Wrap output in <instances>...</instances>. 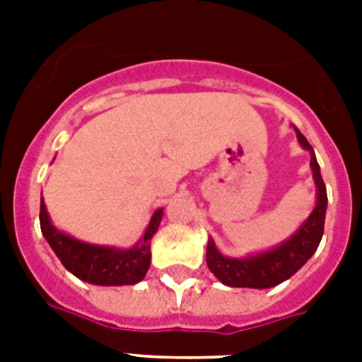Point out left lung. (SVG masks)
Returning <instances> with one entry per match:
<instances>
[{
  "instance_id": "left-lung-1",
  "label": "left lung",
  "mask_w": 362,
  "mask_h": 362,
  "mask_svg": "<svg viewBox=\"0 0 362 362\" xmlns=\"http://www.w3.org/2000/svg\"><path fill=\"white\" fill-rule=\"evenodd\" d=\"M300 146L310 150L312 159L310 167L314 170V180L317 186V204L310 218L304 221L295 235L286 240L281 246L264 252L261 255H252L244 259H231L221 255L214 246V240L209 238L206 246V264L212 270V274L226 286L231 287H253V289H267L274 287L287 278H291L320 246L323 237V226H325L327 212V187L321 178L320 165L315 161L314 150L306 141V136L295 127Z\"/></svg>"
}]
</instances>
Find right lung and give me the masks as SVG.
Masks as SVG:
<instances>
[{"instance_id":"1","label":"right lung","mask_w":362,"mask_h":362,"mask_svg":"<svg viewBox=\"0 0 362 362\" xmlns=\"http://www.w3.org/2000/svg\"><path fill=\"white\" fill-rule=\"evenodd\" d=\"M161 216L163 210L153 212L142 240L131 250L92 246L59 233L48 220L42 199L39 221H41L42 237L47 238L62 264L76 278L95 286H127L141 281L146 276L150 267V240L158 231Z\"/></svg>"}]
</instances>
